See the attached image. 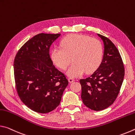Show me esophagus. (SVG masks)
<instances>
[{
	"label": "esophagus",
	"instance_id": "obj_1",
	"mask_svg": "<svg viewBox=\"0 0 135 135\" xmlns=\"http://www.w3.org/2000/svg\"><path fill=\"white\" fill-rule=\"evenodd\" d=\"M74 81H75V80L74 79H72V78L68 79V81H69V83H73Z\"/></svg>",
	"mask_w": 135,
	"mask_h": 135
}]
</instances>
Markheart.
I'll list each match as a JSON object with an SVG mask.
<instances>
[{
  "mask_svg": "<svg viewBox=\"0 0 135 135\" xmlns=\"http://www.w3.org/2000/svg\"><path fill=\"white\" fill-rule=\"evenodd\" d=\"M62 48L55 47L51 57L59 68L65 70L73 60L74 62L66 71L70 77H78L85 71L90 73L98 69L103 58V47L99 40L89 36L72 34L63 38Z\"/></svg>",
  "mask_w": 135,
  "mask_h": 135,
  "instance_id": "1",
  "label": "heart"
}]
</instances>
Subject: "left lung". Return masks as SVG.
<instances>
[{
    "mask_svg": "<svg viewBox=\"0 0 135 135\" xmlns=\"http://www.w3.org/2000/svg\"><path fill=\"white\" fill-rule=\"evenodd\" d=\"M104 43V55L98 69L88 78L80 80L83 104L92 110L101 111L113 104L124 76L122 57L111 41L98 34Z\"/></svg>",
    "mask_w": 135,
    "mask_h": 135,
    "instance_id": "8db88e82",
    "label": "left lung"
}]
</instances>
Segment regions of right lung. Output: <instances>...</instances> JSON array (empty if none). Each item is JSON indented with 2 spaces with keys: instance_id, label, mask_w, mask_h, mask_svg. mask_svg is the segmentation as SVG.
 I'll return each instance as SVG.
<instances>
[{
  "instance_id": "obj_1",
  "label": "right lung",
  "mask_w": 135,
  "mask_h": 135,
  "mask_svg": "<svg viewBox=\"0 0 135 135\" xmlns=\"http://www.w3.org/2000/svg\"><path fill=\"white\" fill-rule=\"evenodd\" d=\"M61 34L40 33L28 40L13 62L17 92L22 102L38 113H49L60 104L68 81L49 55L51 45Z\"/></svg>"
}]
</instances>
